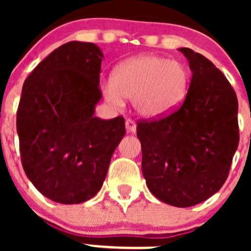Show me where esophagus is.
Listing matches in <instances>:
<instances>
[{"label":"esophagus","mask_w":251,"mask_h":251,"mask_svg":"<svg viewBox=\"0 0 251 251\" xmlns=\"http://www.w3.org/2000/svg\"><path fill=\"white\" fill-rule=\"evenodd\" d=\"M126 130L127 132H135L136 131V123L132 120V119H126Z\"/></svg>","instance_id":"1"}]
</instances>
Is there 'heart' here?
Masks as SVG:
<instances>
[{
	"label": "heart",
	"mask_w": 251,
	"mask_h": 251,
	"mask_svg": "<svg viewBox=\"0 0 251 251\" xmlns=\"http://www.w3.org/2000/svg\"><path fill=\"white\" fill-rule=\"evenodd\" d=\"M189 73L183 63L154 54H143L121 63L111 81L103 85L105 100L115 108L124 98L132 100L144 118H159L176 109L188 91Z\"/></svg>",
	"instance_id": "1"
}]
</instances>
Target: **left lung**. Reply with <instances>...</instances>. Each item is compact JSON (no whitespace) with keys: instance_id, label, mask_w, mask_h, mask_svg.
Listing matches in <instances>:
<instances>
[{"instance_id":"8db88e82","label":"left lung","mask_w":251,"mask_h":251,"mask_svg":"<svg viewBox=\"0 0 251 251\" xmlns=\"http://www.w3.org/2000/svg\"><path fill=\"white\" fill-rule=\"evenodd\" d=\"M179 50L193 73L186 98L169 115L138 120L137 137L149 191L164 203L188 207L210 198L228 177L239 143L238 100L207 58Z\"/></svg>"}]
</instances>
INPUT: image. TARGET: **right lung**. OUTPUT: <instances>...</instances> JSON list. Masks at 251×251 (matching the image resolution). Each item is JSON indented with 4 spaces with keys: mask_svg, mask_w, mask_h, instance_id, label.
<instances>
[{
    "mask_svg": "<svg viewBox=\"0 0 251 251\" xmlns=\"http://www.w3.org/2000/svg\"><path fill=\"white\" fill-rule=\"evenodd\" d=\"M103 54L91 42L70 41L45 58L24 81L17 110L22 165L48 199L80 204L97 194L114 151L125 136V119L102 120Z\"/></svg>",
    "mask_w": 251,
    "mask_h": 251,
    "instance_id": "right-lung-1",
    "label": "right lung"
}]
</instances>
